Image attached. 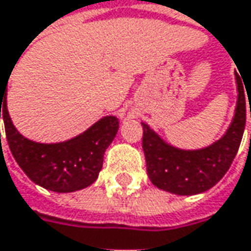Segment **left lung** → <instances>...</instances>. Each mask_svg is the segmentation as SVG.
I'll list each match as a JSON object with an SVG mask.
<instances>
[{"mask_svg":"<svg viewBox=\"0 0 251 251\" xmlns=\"http://www.w3.org/2000/svg\"><path fill=\"white\" fill-rule=\"evenodd\" d=\"M243 79V77H241ZM239 75H236L237 103L227 130L216 142L198 149H182L167 142L159 133L142 122V148L147 159L151 182L167 193L195 195L208 191L228 171L246 127V93ZM251 118V104H250Z\"/></svg>","mask_w":251,"mask_h":251,"instance_id":"left-lung-1","label":"left lung"}]
</instances>
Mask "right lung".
I'll return each mask as SVG.
<instances>
[{
	"label": "right lung",
	"mask_w": 251,
	"mask_h": 251,
	"mask_svg": "<svg viewBox=\"0 0 251 251\" xmlns=\"http://www.w3.org/2000/svg\"><path fill=\"white\" fill-rule=\"evenodd\" d=\"M7 84L0 86V118L20 168L37 185L54 193H73L92 185L102 170L103 155L115 139L121 119L103 116L84 132L63 142L43 144L21 135L7 107ZM1 136V133H0Z\"/></svg>",
	"instance_id": "add662e5"
}]
</instances>
